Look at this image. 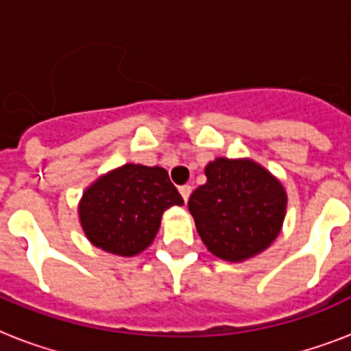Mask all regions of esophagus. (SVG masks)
Here are the masks:
<instances>
[{
	"label": "esophagus",
	"instance_id": "34e87169",
	"mask_svg": "<svg viewBox=\"0 0 351 351\" xmlns=\"http://www.w3.org/2000/svg\"><path fill=\"white\" fill-rule=\"evenodd\" d=\"M180 195L182 198H184V202H187L189 200V195H191V186H180Z\"/></svg>",
	"mask_w": 351,
	"mask_h": 351
}]
</instances>
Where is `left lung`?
Instances as JSON below:
<instances>
[{
    "label": "left lung",
    "instance_id": "obj_1",
    "mask_svg": "<svg viewBox=\"0 0 351 351\" xmlns=\"http://www.w3.org/2000/svg\"><path fill=\"white\" fill-rule=\"evenodd\" d=\"M206 176L208 182L187 202L206 247L234 262L266 250L286 213L280 182L250 160L217 158L206 167Z\"/></svg>",
    "mask_w": 351,
    "mask_h": 351
}]
</instances>
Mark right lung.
<instances>
[{
	"instance_id": "1",
	"label": "right lung",
	"mask_w": 351,
	"mask_h": 351,
	"mask_svg": "<svg viewBox=\"0 0 351 351\" xmlns=\"http://www.w3.org/2000/svg\"><path fill=\"white\" fill-rule=\"evenodd\" d=\"M182 204L167 171L125 164L84 193L80 222L96 247L132 256L153 242L165 209Z\"/></svg>"
}]
</instances>
